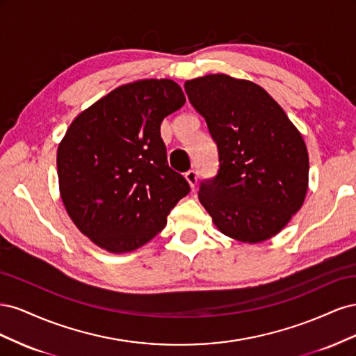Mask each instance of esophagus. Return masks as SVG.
<instances>
[{
  "instance_id": "esophagus-1",
  "label": "esophagus",
  "mask_w": 356,
  "mask_h": 356,
  "mask_svg": "<svg viewBox=\"0 0 356 356\" xmlns=\"http://www.w3.org/2000/svg\"><path fill=\"white\" fill-rule=\"evenodd\" d=\"M186 179H187V182L190 184V187L191 188H195V186L197 184V172L195 170V169H191V170H188V172H186Z\"/></svg>"
}]
</instances>
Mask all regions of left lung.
<instances>
[{
  "mask_svg": "<svg viewBox=\"0 0 356 356\" xmlns=\"http://www.w3.org/2000/svg\"><path fill=\"white\" fill-rule=\"evenodd\" d=\"M191 105L218 147V174L199 200L217 229L245 243L273 238L303 207L309 182L305 139L261 86L227 74L186 81Z\"/></svg>",
  "mask_w": 356,
  "mask_h": 356,
  "instance_id": "obj_1",
  "label": "left lung"
}]
</instances>
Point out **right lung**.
I'll return each mask as SVG.
<instances>
[{"label":"right lung","instance_id":"right-lung-1","mask_svg":"<svg viewBox=\"0 0 356 356\" xmlns=\"http://www.w3.org/2000/svg\"><path fill=\"white\" fill-rule=\"evenodd\" d=\"M184 104L175 81L138 80L111 90L70 124L56 157L60 197L77 229L102 250L141 248L188 195L160 136L163 118Z\"/></svg>","mask_w":356,"mask_h":356}]
</instances>
